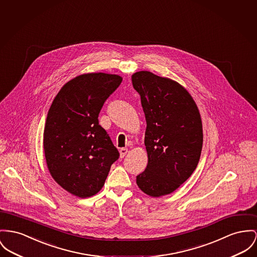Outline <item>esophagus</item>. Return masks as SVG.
<instances>
[{"label":"esophagus","instance_id":"34e87169","mask_svg":"<svg viewBox=\"0 0 257 257\" xmlns=\"http://www.w3.org/2000/svg\"><path fill=\"white\" fill-rule=\"evenodd\" d=\"M127 153V149L126 148H120V158H123L125 155Z\"/></svg>","mask_w":257,"mask_h":257}]
</instances>
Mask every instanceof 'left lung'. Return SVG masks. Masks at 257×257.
Masks as SVG:
<instances>
[{
	"mask_svg": "<svg viewBox=\"0 0 257 257\" xmlns=\"http://www.w3.org/2000/svg\"><path fill=\"white\" fill-rule=\"evenodd\" d=\"M146 119V170L137 176L151 197L171 194L196 170L203 147L202 119L185 87L149 71L132 76Z\"/></svg>",
	"mask_w": 257,
	"mask_h": 257,
	"instance_id": "8db88e82",
	"label": "left lung"
}]
</instances>
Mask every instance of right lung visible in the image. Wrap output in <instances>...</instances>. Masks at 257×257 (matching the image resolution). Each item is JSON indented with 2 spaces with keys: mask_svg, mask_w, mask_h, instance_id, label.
I'll use <instances>...</instances> for the list:
<instances>
[{
  "mask_svg": "<svg viewBox=\"0 0 257 257\" xmlns=\"http://www.w3.org/2000/svg\"><path fill=\"white\" fill-rule=\"evenodd\" d=\"M122 78L87 73L70 80L52 101L44 130V152L55 182L70 194L87 198L104 185L119 152L98 115Z\"/></svg>",
  "mask_w": 257,
  "mask_h": 257,
  "instance_id": "right-lung-1",
  "label": "right lung"
}]
</instances>
